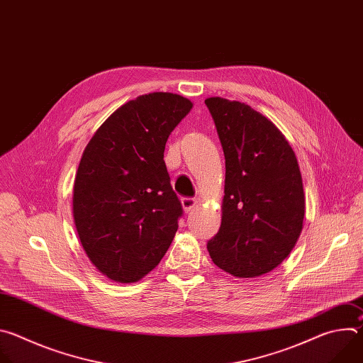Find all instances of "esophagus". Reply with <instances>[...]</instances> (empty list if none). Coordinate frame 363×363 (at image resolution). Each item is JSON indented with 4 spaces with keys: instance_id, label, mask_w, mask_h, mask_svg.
Listing matches in <instances>:
<instances>
[{
    "instance_id": "esophagus-1",
    "label": "esophagus",
    "mask_w": 363,
    "mask_h": 363,
    "mask_svg": "<svg viewBox=\"0 0 363 363\" xmlns=\"http://www.w3.org/2000/svg\"><path fill=\"white\" fill-rule=\"evenodd\" d=\"M181 203H182V208H184L185 213L192 211V210L195 208V206L198 205V202H196L194 198H182Z\"/></svg>"
}]
</instances>
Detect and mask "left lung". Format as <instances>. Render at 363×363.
I'll use <instances>...</instances> for the list:
<instances>
[{"label":"left lung","mask_w":363,"mask_h":363,"mask_svg":"<svg viewBox=\"0 0 363 363\" xmlns=\"http://www.w3.org/2000/svg\"><path fill=\"white\" fill-rule=\"evenodd\" d=\"M225 157L223 218L206 248L217 267L255 279L283 263L303 230L306 199L296 153L281 130L242 101L205 99Z\"/></svg>","instance_id":"1"}]
</instances>
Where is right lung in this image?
<instances>
[{"label":"right lung","mask_w":363,"mask_h":363,"mask_svg":"<svg viewBox=\"0 0 363 363\" xmlns=\"http://www.w3.org/2000/svg\"><path fill=\"white\" fill-rule=\"evenodd\" d=\"M192 106L168 91L138 96L103 122L83 150L73 188L76 231L91 264L116 283L143 279L175 237L182 206L164 152Z\"/></svg>","instance_id":"1"}]
</instances>
